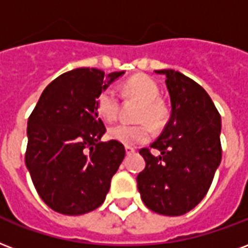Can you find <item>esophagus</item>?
<instances>
[{
	"label": "esophagus",
	"mask_w": 248,
	"mask_h": 248,
	"mask_svg": "<svg viewBox=\"0 0 248 248\" xmlns=\"http://www.w3.org/2000/svg\"><path fill=\"white\" fill-rule=\"evenodd\" d=\"M124 150H126V154H133V152H135V150L133 147H126Z\"/></svg>",
	"instance_id": "34e87169"
}]
</instances>
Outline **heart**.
<instances>
[{
	"label": "heart",
	"instance_id": "obj_1",
	"mask_svg": "<svg viewBox=\"0 0 248 248\" xmlns=\"http://www.w3.org/2000/svg\"><path fill=\"white\" fill-rule=\"evenodd\" d=\"M124 93L142 102L138 121L160 127L166 122L167 109L159 101L160 89L155 80L146 75H135L124 84ZM98 115L106 122H113L119 113L118 93L113 88H105L97 97ZM154 131L147 124H117L109 130V138L126 147H137L151 140Z\"/></svg>",
	"mask_w": 248,
	"mask_h": 248
}]
</instances>
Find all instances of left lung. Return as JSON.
Here are the masks:
<instances>
[{
    "label": "left lung",
    "mask_w": 248,
    "mask_h": 248,
    "mask_svg": "<svg viewBox=\"0 0 248 248\" xmlns=\"http://www.w3.org/2000/svg\"><path fill=\"white\" fill-rule=\"evenodd\" d=\"M166 76L170 117L150 148H140L146 168L137 177L142 201L163 216H183L208 193L222 157L221 115L201 85L173 69ZM151 149L161 151L155 157Z\"/></svg>",
    "instance_id": "obj_1"
}]
</instances>
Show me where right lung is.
Returning a JSON list of instances; mask_svg holds the SVG:
<instances>
[{"label": "right lung", "mask_w": 248, "mask_h": 248, "mask_svg": "<svg viewBox=\"0 0 248 248\" xmlns=\"http://www.w3.org/2000/svg\"><path fill=\"white\" fill-rule=\"evenodd\" d=\"M78 68L51 81L27 121L25 161L46 205L80 216L105 201L110 181L124 157L122 143L100 142L106 127L96 101L122 76Z\"/></svg>", "instance_id": "add662e5"}]
</instances>
